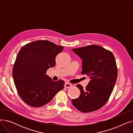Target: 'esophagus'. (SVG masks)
<instances>
[{
	"label": "esophagus",
	"instance_id": "1",
	"mask_svg": "<svg viewBox=\"0 0 133 133\" xmlns=\"http://www.w3.org/2000/svg\"><path fill=\"white\" fill-rule=\"evenodd\" d=\"M64 86H65V87L66 88H71V87H72V85L71 84V83H68V82H66V83H65Z\"/></svg>",
	"mask_w": 133,
	"mask_h": 133
}]
</instances>
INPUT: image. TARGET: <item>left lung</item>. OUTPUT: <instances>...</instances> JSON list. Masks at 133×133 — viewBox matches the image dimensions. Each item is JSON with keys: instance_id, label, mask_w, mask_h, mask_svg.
<instances>
[{"instance_id": "obj_1", "label": "left lung", "mask_w": 133, "mask_h": 133, "mask_svg": "<svg viewBox=\"0 0 133 133\" xmlns=\"http://www.w3.org/2000/svg\"><path fill=\"white\" fill-rule=\"evenodd\" d=\"M72 50L82 60L81 73L90 80L85 88L76 85L80 95L72 102L81 112H92L104 105L112 93L117 76L115 57L110 51L95 45Z\"/></svg>"}]
</instances>
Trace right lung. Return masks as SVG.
<instances>
[{"label":"right lung","mask_w":133,"mask_h":133,"mask_svg":"<svg viewBox=\"0 0 133 133\" xmlns=\"http://www.w3.org/2000/svg\"><path fill=\"white\" fill-rule=\"evenodd\" d=\"M64 48L47 40H37L20 49L12 75L19 96L28 105L43 106L64 89V81H53L46 74L55 66V58Z\"/></svg>","instance_id":"1"}]
</instances>
